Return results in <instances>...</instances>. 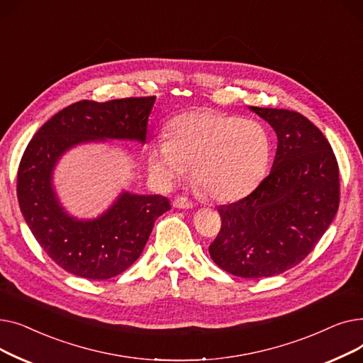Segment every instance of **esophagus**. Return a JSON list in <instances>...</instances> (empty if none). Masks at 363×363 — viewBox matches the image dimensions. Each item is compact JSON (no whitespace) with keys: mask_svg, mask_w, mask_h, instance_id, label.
<instances>
[{"mask_svg":"<svg viewBox=\"0 0 363 363\" xmlns=\"http://www.w3.org/2000/svg\"><path fill=\"white\" fill-rule=\"evenodd\" d=\"M193 201H189L186 197H177L174 200V207L177 208H193Z\"/></svg>","mask_w":363,"mask_h":363,"instance_id":"34e87169","label":"esophagus"}]
</instances>
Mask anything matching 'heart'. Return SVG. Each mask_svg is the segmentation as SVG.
Segmentation results:
<instances>
[{
  "label": "heart",
  "mask_w": 363,
  "mask_h": 363,
  "mask_svg": "<svg viewBox=\"0 0 363 363\" xmlns=\"http://www.w3.org/2000/svg\"><path fill=\"white\" fill-rule=\"evenodd\" d=\"M269 156V135L259 122L194 108L177 116L167 135L152 144L148 167L164 185L193 169V182L207 199L231 201L259 184Z\"/></svg>",
  "instance_id": "1"
}]
</instances>
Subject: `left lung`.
<instances>
[{
	"mask_svg": "<svg viewBox=\"0 0 363 363\" xmlns=\"http://www.w3.org/2000/svg\"><path fill=\"white\" fill-rule=\"evenodd\" d=\"M278 138L272 170L252 194L219 206L213 262L241 278L294 268L331 225L340 203L338 164L323 133L297 111L250 107Z\"/></svg>",
	"mask_w": 363,
	"mask_h": 363,
	"instance_id": "left-lung-1",
	"label": "left lung"
}]
</instances>
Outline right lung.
Masks as SVG:
<instances>
[{"label":"right lung","mask_w":363,"mask_h":363,"mask_svg":"<svg viewBox=\"0 0 363 363\" xmlns=\"http://www.w3.org/2000/svg\"><path fill=\"white\" fill-rule=\"evenodd\" d=\"M156 97L106 103L78 101L45 122L28 144L17 172V199L30 233L65 271L86 279L122 274L143 253L152 226L170 208L159 194L122 191L94 219H78L62 206L52 172L66 151L107 140L145 144Z\"/></svg>","instance_id":"right-lung-1"}]
</instances>
